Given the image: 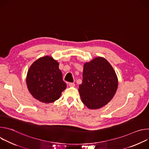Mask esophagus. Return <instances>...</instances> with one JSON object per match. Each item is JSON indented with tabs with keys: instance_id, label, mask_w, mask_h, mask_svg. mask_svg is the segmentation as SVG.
<instances>
[{
	"instance_id": "esophagus-1",
	"label": "esophagus",
	"mask_w": 149,
	"mask_h": 149,
	"mask_svg": "<svg viewBox=\"0 0 149 149\" xmlns=\"http://www.w3.org/2000/svg\"><path fill=\"white\" fill-rule=\"evenodd\" d=\"M68 85H69L70 87H72L75 86V84H74V82H70V83L68 84Z\"/></svg>"
}]
</instances>
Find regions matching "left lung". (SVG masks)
Instances as JSON below:
<instances>
[{
  "label": "left lung",
  "mask_w": 149,
  "mask_h": 149,
  "mask_svg": "<svg viewBox=\"0 0 149 149\" xmlns=\"http://www.w3.org/2000/svg\"><path fill=\"white\" fill-rule=\"evenodd\" d=\"M82 77L78 91L82 102L88 109H100L114 97L118 79L113 68L105 59L97 57L85 63Z\"/></svg>",
  "instance_id": "obj_1"
}]
</instances>
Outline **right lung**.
Listing matches in <instances>:
<instances>
[{
  "label": "right lung",
  "instance_id": "add662e5",
  "mask_svg": "<svg viewBox=\"0 0 149 149\" xmlns=\"http://www.w3.org/2000/svg\"><path fill=\"white\" fill-rule=\"evenodd\" d=\"M26 84L32 96L45 103L57 100L67 87L59 63L48 56L40 58L32 63L28 72Z\"/></svg>",
  "mask_w": 149,
  "mask_h": 149
}]
</instances>
